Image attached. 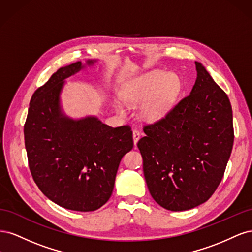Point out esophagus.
<instances>
[{
    "instance_id": "esophagus-1",
    "label": "esophagus",
    "mask_w": 252,
    "mask_h": 252,
    "mask_svg": "<svg viewBox=\"0 0 252 252\" xmlns=\"http://www.w3.org/2000/svg\"><path fill=\"white\" fill-rule=\"evenodd\" d=\"M132 134H133V143H134V145H136V143H138V141L140 139L141 133H140L139 130H136V129H133Z\"/></svg>"
}]
</instances>
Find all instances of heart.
Returning a JSON list of instances; mask_svg holds the SVG:
<instances>
[{"label":"heart","mask_w":252,"mask_h":252,"mask_svg":"<svg viewBox=\"0 0 252 252\" xmlns=\"http://www.w3.org/2000/svg\"><path fill=\"white\" fill-rule=\"evenodd\" d=\"M181 88L178 75L154 71L136 80L123 94V100L128 106H142V116L145 120L155 122L166 116L177 98ZM119 113L124 114L125 109L121 104L116 105Z\"/></svg>","instance_id":"b5f03b06"}]
</instances>
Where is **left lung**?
<instances>
[{
	"instance_id": "1",
	"label": "left lung",
	"mask_w": 252,
	"mask_h": 252,
	"mask_svg": "<svg viewBox=\"0 0 252 252\" xmlns=\"http://www.w3.org/2000/svg\"><path fill=\"white\" fill-rule=\"evenodd\" d=\"M191 93L154 124L138 142L149 192L163 208L183 211L215 193L230 158L232 108L225 91L195 62Z\"/></svg>"
}]
</instances>
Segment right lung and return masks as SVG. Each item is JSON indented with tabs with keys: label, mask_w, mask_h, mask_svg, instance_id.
I'll return each instance as SVG.
<instances>
[{
	"label": "right lung",
	"mask_w": 252,
	"mask_h": 252,
	"mask_svg": "<svg viewBox=\"0 0 252 252\" xmlns=\"http://www.w3.org/2000/svg\"><path fill=\"white\" fill-rule=\"evenodd\" d=\"M83 67L77 62L60 68L34 91L24 136L29 169L41 191L61 207L85 212L109 200L133 139L129 125L113 128L95 117L72 120L61 111L64 80Z\"/></svg>",
	"instance_id": "right-lung-1"
}]
</instances>
